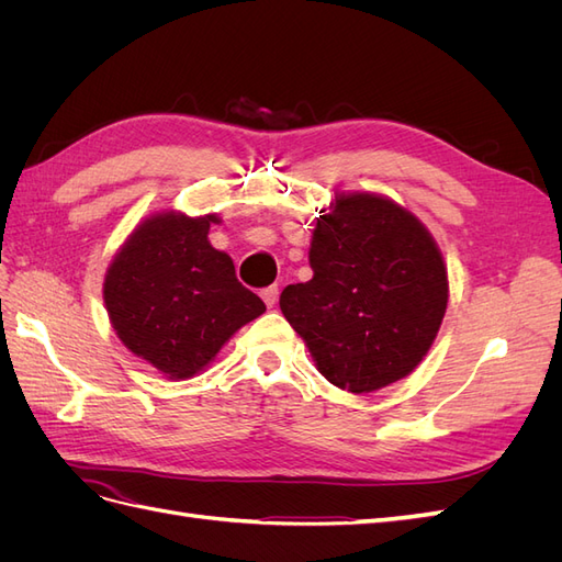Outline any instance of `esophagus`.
<instances>
[{"label":"esophagus","instance_id":"1","mask_svg":"<svg viewBox=\"0 0 562 562\" xmlns=\"http://www.w3.org/2000/svg\"><path fill=\"white\" fill-rule=\"evenodd\" d=\"M262 300H265V304H267L269 310L274 307L277 300H279V285H269V288H265V291H262Z\"/></svg>","mask_w":562,"mask_h":562}]
</instances>
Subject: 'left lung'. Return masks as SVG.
<instances>
[{"mask_svg":"<svg viewBox=\"0 0 562 562\" xmlns=\"http://www.w3.org/2000/svg\"><path fill=\"white\" fill-rule=\"evenodd\" d=\"M307 283L281 312L330 384L361 396L405 380L443 323L450 281L436 239L398 201L335 192L312 232Z\"/></svg>","mask_w":562,"mask_h":562,"instance_id":"left-lung-1","label":"left lung"}]
</instances>
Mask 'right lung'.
Instances as JSON below:
<instances>
[{
  "label": "right lung",
  "mask_w": 562,
  "mask_h": 562,
  "mask_svg": "<svg viewBox=\"0 0 562 562\" xmlns=\"http://www.w3.org/2000/svg\"><path fill=\"white\" fill-rule=\"evenodd\" d=\"M223 217L155 211L108 265L103 300L122 345L166 380H190L265 302L236 281L234 262L209 241Z\"/></svg>",
  "instance_id": "obj_1"
}]
</instances>
